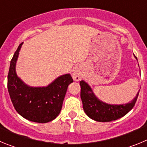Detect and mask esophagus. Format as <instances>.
I'll return each instance as SVG.
<instances>
[{
  "instance_id": "esophagus-1",
  "label": "esophagus",
  "mask_w": 147,
  "mask_h": 147,
  "mask_svg": "<svg viewBox=\"0 0 147 147\" xmlns=\"http://www.w3.org/2000/svg\"><path fill=\"white\" fill-rule=\"evenodd\" d=\"M82 76V71L80 68H76V69L73 72V79L75 80V81H80L81 80Z\"/></svg>"
}]
</instances>
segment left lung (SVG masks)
<instances>
[{
	"instance_id": "obj_1",
	"label": "left lung",
	"mask_w": 147,
	"mask_h": 147,
	"mask_svg": "<svg viewBox=\"0 0 147 147\" xmlns=\"http://www.w3.org/2000/svg\"><path fill=\"white\" fill-rule=\"evenodd\" d=\"M136 59L137 57L135 56ZM81 86V96L83 109L88 117L96 121L107 122L117 120L129 113L135 106L140 90L136 96L127 104L111 105L98 99L93 90L84 80L80 82Z\"/></svg>"
}]
</instances>
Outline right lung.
Returning a JSON list of instances; mask_svg holds the SVG:
<instances>
[{
  "instance_id": "obj_1",
  "label": "right lung",
  "mask_w": 147,
  "mask_h": 147,
  "mask_svg": "<svg viewBox=\"0 0 147 147\" xmlns=\"http://www.w3.org/2000/svg\"><path fill=\"white\" fill-rule=\"evenodd\" d=\"M23 42L14 54L8 74V90L17 112L28 121L47 123L57 117L68 85L74 82L70 74L58 76L45 87H32L20 80L16 62Z\"/></svg>"
}]
</instances>
